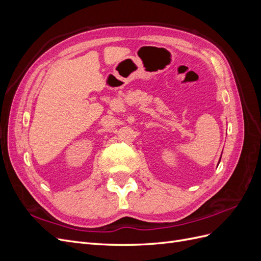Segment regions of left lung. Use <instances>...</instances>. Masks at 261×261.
<instances>
[{
	"label": "left lung",
	"mask_w": 261,
	"mask_h": 261,
	"mask_svg": "<svg viewBox=\"0 0 261 261\" xmlns=\"http://www.w3.org/2000/svg\"><path fill=\"white\" fill-rule=\"evenodd\" d=\"M220 160H221V158H220ZM219 163H220V161H219Z\"/></svg>",
	"instance_id": "obj_1"
}]
</instances>
